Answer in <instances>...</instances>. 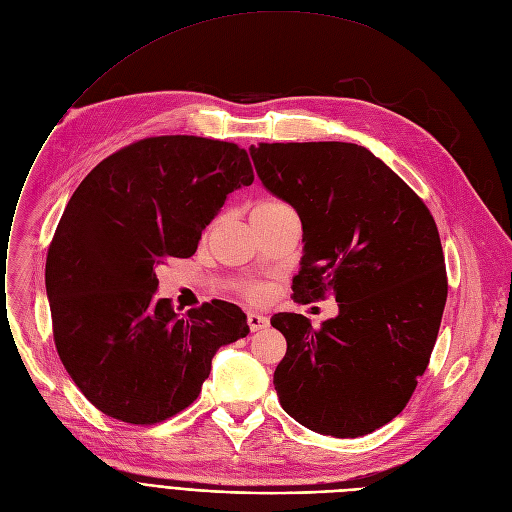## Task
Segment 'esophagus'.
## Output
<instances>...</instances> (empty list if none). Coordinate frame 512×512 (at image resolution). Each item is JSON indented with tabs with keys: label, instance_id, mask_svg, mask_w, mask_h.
I'll use <instances>...</instances> for the list:
<instances>
[{
	"label": "esophagus",
	"instance_id": "34e87169",
	"mask_svg": "<svg viewBox=\"0 0 512 512\" xmlns=\"http://www.w3.org/2000/svg\"><path fill=\"white\" fill-rule=\"evenodd\" d=\"M248 326L252 332H260L268 326V318L260 316V313H248Z\"/></svg>",
	"mask_w": 512,
	"mask_h": 512
}]
</instances>
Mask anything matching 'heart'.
<instances>
[{
  "label": "heart",
  "mask_w": 512,
  "mask_h": 512,
  "mask_svg": "<svg viewBox=\"0 0 512 512\" xmlns=\"http://www.w3.org/2000/svg\"><path fill=\"white\" fill-rule=\"evenodd\" d=\"M277 209H285V205H281V203H274V201H262V203H258V205L252 209V215L270 213V211H277ZM248 297H250V299H254V301H258V299H262V297H264V291H262L260 287H254V289H250V291H248Z\"/></svg>",
  "instance_id": "obj_1"
}]
</instances>
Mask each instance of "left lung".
<instances>
[{
  "instance_id": "left-lung-1",
  "label": "left lung",
  "mask_w": 512,
  "mask_h": 512,
  "mask_svg": "<svg viewBox=\"0 0 512 512\" xmlns=\"http://www.w3.org/2000/svg\"><path fill=\"white\" fill-rule=\"evenodd\" d=\"M250 155L303 225L293 299L338 303L320 330L301 313L270 318L287 340L274 371L279 402L320 435H369L406 408L437 342L447 301L437 223L367 147L260 143Z\"/></svg>"
}]
</instances>
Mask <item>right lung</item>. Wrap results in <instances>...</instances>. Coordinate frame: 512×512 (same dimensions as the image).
Instances as JSON below:
<instances>
[{
	"label": "right lung",
	"instance_id": "1",
	"mask_svg": "<svg viewBox=\"0 0 512 512\" xmlns=\"http://www.w3.org/2000/svg\"><path fill=\"white\" fill-rule=\"evenodd\" d=\"M254 182L246 149L192 135L141 139L75 188L47 254L59 359L84 396L129 424L199 398L215 352L248 336L246 313L211 301L186 313L155 299V268L196 252L227 194Z\"/></svg>",
	"mask_w": 512,
	"mask_h": 512
}]
</instances>
